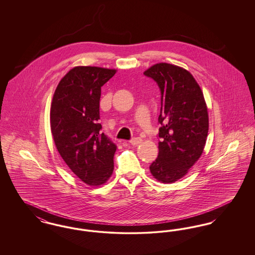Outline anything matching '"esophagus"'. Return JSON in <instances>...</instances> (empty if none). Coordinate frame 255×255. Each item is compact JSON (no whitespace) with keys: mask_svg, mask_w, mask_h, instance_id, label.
<instances>
[{"mask_svg":"<svg viewBox=\"0 0 255 255\" xmlns=\"http://www.w3.org/2000/svg\"><path fill=\"white\" fill-rule=\"evenodd\" d=\"M141 141H142V139H141L140 137H133L129 142H130L132 145H137V144L141 143Z\"/></svg>","mask_w":255,"mask_h":255,"instance_id":"obj_1","label":"esophagus"}]
</instances>
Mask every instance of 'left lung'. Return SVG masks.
I'll return each instance as SVG.
<instances>
[{
	"label": "left lung",
	"instance_id": "obj_1",
	"mask_svg": "<svg viewBox=\"0 0 255 255\" xmlns=\"http://www.w3.org/2000/svg\"><path fill=\"white\" fill-rule=\"evenodd\" d=\"M160 90L158 155L150 165L158 182L182 179L201 157L208 133L203 92L192 74L179 66L158 63L143 73Z\"/></svg>",
	"mask_w": 255,
	"mask_h": 255
}]
</instances>
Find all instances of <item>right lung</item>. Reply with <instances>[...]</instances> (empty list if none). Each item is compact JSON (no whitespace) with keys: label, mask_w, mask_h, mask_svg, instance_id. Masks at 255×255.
Wrapping results in <instances>:
<instances>
[{"label":"right lung","mask_w":255,"mask_h":255,"mask_svg":"<svg viewBox=\"0 0 255 255\" xmlns=\"http://www.w3.org/2000/svg\"><path fill=\"white\" fill-rule=\"evenodd\" d=\"M117 73L99 67H74L59 82L50 107L55 146L69 168L89 185H101L114 171L117 145L101 133V87Z\"/></svg>","instance_id":"obj_1"}]
</instances>
